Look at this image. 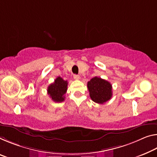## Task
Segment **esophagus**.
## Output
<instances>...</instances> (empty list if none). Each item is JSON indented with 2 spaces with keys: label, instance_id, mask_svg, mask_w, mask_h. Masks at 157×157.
<instances>
[{
  "label": "esophagus",
  "instance_id": "34e87169",
  "mask_svg": "<svg viewBox=\"0 0 157 157\" xmlns=\"http://www.w3.org/2000/svg\"><path fill=\"white\" fill-rule=\"evenodd\" d=\"M73 78L75 79H76V80H78V79H79V76L78 75H74Z\"/></svg>",
  "mask_w": 157,
  "mask_h": 157
}]
</instances>
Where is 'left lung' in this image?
Wrapping results in <instances>:
<instances>
[{"label": "left lung", "mask_w": 157, "mask_h": 157, "mask_svg": "<svg viewBox=\"0 0 157 157\" xmlns=\"http://www.w3.org/2000/svg\"><path fill=\"white\" fill-rule=\"evenodd\" d=\"M87 88L91 100L96 103L103 104L113 96L112 84L105 79L94 77L87 82Z\"/></svg>", "instance_id": "obj_1"}]
</instances>
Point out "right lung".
<instances>
[{
  "label": "right lung",
  "mask_w": 157,
  "mask_h": 157,
  "mask_svg": "<svg viewBox=\"0 0 157 157\" xmlns=\"http://www.w3.org/2000/svg\"><path fill=\"white\" fill-rule=\"evenodd\" d=\"M68 87V81H65L61 77H57L54 83L49 85L47 94L52 100L56 103H61L65 100L64 94L66 93Z\"/></svg>",
  "instance_id": "add662e5"
}]
</instances>
